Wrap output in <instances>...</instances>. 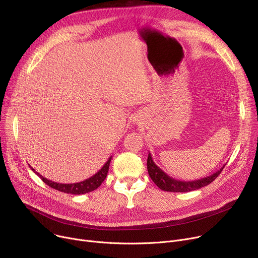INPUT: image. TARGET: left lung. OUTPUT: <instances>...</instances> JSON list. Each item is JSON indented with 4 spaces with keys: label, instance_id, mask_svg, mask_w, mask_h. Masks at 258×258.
Listing matches in <instances>:
<instances>
[{
    "label": "left lung",
    "instance_id": "obj_1",
    "mask_svg": "<svg viewBox=\"0 0 258 258\" xmlns=\"http://www.w3.org/2000/svg\"><path fill=\"white\" fill-rule=\"evenodd\" d=\"M225 165L226 164H224L221 167V169L215 171L214 173L209 175V177L196 180V181L185 182V181L175 180L169 177V175L166 174L159 166H157L152 158L151 153L148 154V158H147V170L151 179L160 189H162V190L169 191V192H188V191L197 190V189H200L204 186H207L216 179V177H218L224 169Z\"/></svg>",
    "mask_w": 258,
    "mask_h": 258
}]
</instances>
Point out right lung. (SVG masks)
I'll use <instances>...</instances> for the list:
<instances>
[{"label": "right lung", "mask_w": 258, "mask_h": 258, "mask_svg": "<svg viewBox=\"0 0 258 258\" xmlns=\"http://www.w3.org/2000/svg\"><path fill=\"white\" fill-rule=\"evenodd\" d=\"M112 157L108 158V160L106 161V163L102 166V168L95 173L94 175H92L91 178L81 181L79 183H72V184H62V183H56L50 181L48 179H46L45 177H43L42 174H39L38 172H36L30 165L29 167L38 175V177L43 180L44 183H46L48 186H50L53 189H56L58 191L61 192H66V194H71V195H84V194H88L91 192L95 189H97L101 183L105 180L106 174L108 171V167H110V163H111Z\"/></svg>", "instance_id": "1"}]
</instances>
